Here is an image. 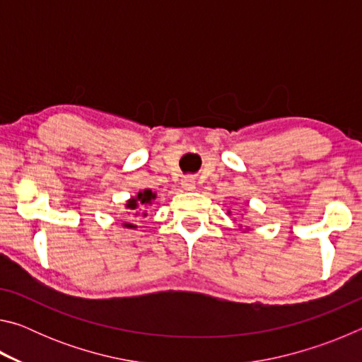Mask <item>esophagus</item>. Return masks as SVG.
I'll return each mask as SVG.
<instances>
[{
	"label": "esophagus",
	"instance_id": "esophagus-1",
	"mask_svg": "<svg viewBox=\"0 0 362 362\" xmlns=\"http://www.w3.org/2000/svg\"><path fill=\"white\" fill-rule=\"evenodd\" d=\"M182 187H183V189H187V192H192V189H194L196 185H194L193 177H185V179L182 180Z\"/></svg>",
	"mask_w": 362,
	"mask_h": 362
}]
</instances>
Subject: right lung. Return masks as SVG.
Listing matches in <instances>:
<instances>
[{"label":"right lung","instance_id":"1","mask_svg":"<svg viewBox=\"0 0 362 362\" xmlns=\"http://www.w3.org/2000/svg\"><path fill=\"white\" fill-rule=\"evenodd\" d=\"M156 198V193H153L151 189H144V192H139L137 196H134L129 201L126 203V209H131V211H136L137 207H145V206H150L151 201ZM142 216L145 217L146 212H142ZM126 226V228H137V225L129 223V222H124L122 223Z\"/></svg>","mask_w":362,"mask_h":362}]
</instances>
